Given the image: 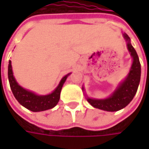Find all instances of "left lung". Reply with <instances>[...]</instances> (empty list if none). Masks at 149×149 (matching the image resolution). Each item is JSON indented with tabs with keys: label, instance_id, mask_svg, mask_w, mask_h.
<instances>
[{
	"label": "left lung",
	"instance_id": "left-lung-1",
	"mask_svg": "<svg viewBox=\"0 0 149 149\" xmlns=\"http://www.w3.org/2000/svg\"><path fill=\"white\" fill-rule=\"evenodd\" d=\"M123 36L128 41L127 46L134 60L128 77L109 98L105 100H93L89 98L87 100L93 107L102 110L110 112L118 111L126 107L134 99L140 82L141 65L139 56L134 48L130 43V38L129 36L124 33Z\"/></svg>",
	"mask_w": 149,
	"mask_h": 149
}]
</instances>
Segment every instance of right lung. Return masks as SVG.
Returning <instances> with one entry per match:
<instances>
[{"label": "right lung", "mask_w": 149, "mask_h": 149, "mask_svg": "<svg viewBox=\"0 0 149 149\" xmlns=\"http://www.w3.org/2000/svg\"><path fill=\"white\" fill-rule=\"evenodd\" d=\"M68 75L69 74L62 78L58 87L54 89L53 93L48 95L39 96V95H35L32 92H30L28 90L23 89L17 84L13 76L12 69H11V61L10 60L9 61L8 79L11 91L14 95L15 98L17 100V101L21 105L33 112L47 110V109L54 108V106L58 104V102L60 100V91H61L63 84L65 82Z\"/></svg>", "instance_id": "obj_1"}]
</instances>
